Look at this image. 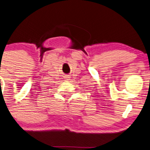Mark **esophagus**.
Returning <instances> with one entry per match:
<instances>
[{"label": "esophagus", "mask_w": 150, "mask_h": 150, "mask_svg": "<svg viewBox=\"0 0 150 150\" xmlns=\"http://www.w3.org/2000/svg\"><path fill=\"white\" fill-rule=\"evenodd\" d=\"M69 78H70V77H69V75H67V76H66V79H67V80H68V79H69Z\"/></svg>", "instance_id": "obj_1"}]
</instances>
